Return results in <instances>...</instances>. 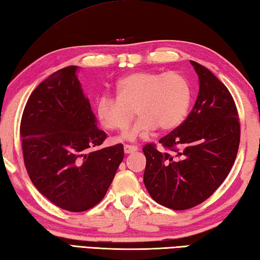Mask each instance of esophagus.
<instances>
[{"label": "esophagus", "instance_id": "34e87169", "mask_svg": "<svg viewBox=\"0 0 260 260\" xmlns=\"http://www.w3.org/2000/svg\"><path fill=\"white\" fill-rule=\"evenodd\" d=\"M124 151H125V153L135 152V151H138V146L132 145V144H125L124 145Z\"/></svg>", "mask_w": 260, "mask_h": 260}]
</instances>
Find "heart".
Masks as SVG:
<instances>
[{
  "instance_id": "obj_1",
  "label": "heart",
  "mask_w": 260,
  "mask_h": 260,
  "mask_svg": "<svg viewBox=\"0 0 260 260\" xmlns=\"http://www.w3.org/2000/svg\"><path fill=\"white\" fill-rule=\"evenodd\" d=\"M116 99L102 96L96 106V117L103 128L126 132L134 140L140 134L159 127L169 131L181 125L190 109L192 88L187 78L177 72H138L121 78L115 87Z\"/></svg>"
}]
</instances>
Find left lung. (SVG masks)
Wrapping results in <instances>:
<instances>
[{
    "instance_id": "8db88e82",
    "label": "left lung",
    "mask_w": 260,
    "mask_h": 260,
    "mask_svg": "<svg viewBox=\"0 0 260 260\" xmlns=\"http://www.w3.org/2000/svg\"><path fill=\"white\" fill-rule=\"evenodd\" d=\"M199 76L196 105L181 125L143 146L144 185L159 205L186 210L212 196L232 168L240 144V121L228 87L204 66L191 61Z\"/></svg>"
}]
</instances>
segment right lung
Segmentation results:
<instances>
[{
  "label": "right lung",
  "instance_id": "add662e5",
  "mask_svg": "<svg viewBox=\"0 0 260 260\" xmlns=\"http://www.w3.org/2000/svg\"><path fill=\"white\" fill-rule=\"evenodd\" d=\"M76 69H60L32 91L21 116L20 140L37 190L59 208L81 212L106 196L124 146H100L107 134L96 128Z\"/></svg>",
  "mask_w": 260,
  "mask_h": 260
}]
</instances>
